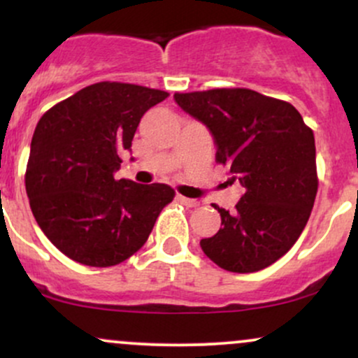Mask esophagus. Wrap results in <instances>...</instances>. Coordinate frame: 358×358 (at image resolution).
Here are the masks:
<instances>
[{
	"instance_id": "34e87169",
	"label": "esophagus",
	"mask_w": 358,
	"mask_h": 358,
	"mask_svg": "<svg viewBox=\"0 0 358 358\" xmlns=\"http://www.w3.org/2000/svg\"><path fill=\"white\" fill-rule=\"evenodd\" d=\"M178 200L185 205V207H199V205H200L199 200L187 199V196H183V195H178Z\"/></svg>"
}]
</instances>
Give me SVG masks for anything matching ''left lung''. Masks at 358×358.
Instances as JSON below:
<instances>
[{
  "label": "left lung",
  "mask_w": 358,
  "mask_h": 358,
  "mask_svg": "<svg viewBox=\"0 0 358 358\" xmlns=\"http://www.w3.org/2000/svg\"><path fill=\"white\" fill-rule=\"evenodd\" d=\"M175 101L215 139V159L245 188L222 227L200 241L210 261L231 273L276 262L301 236L316 192L315 136L289 102L244 87L176 92Z\"/></svg>",
  "instance_id": "1"
}]
</instances>
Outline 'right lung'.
Wrapping results in <instances>:
<instances>
[{"label": "right lung", "instance_id": "1", "mask_svg": "<svg viewBox=\"0 0 358 358\" xmlns=\"http://www.w3.org/2000/svg\"><path fill=\"white\" fill-rule=\"evenodd\" d=\"M168 96L136 84L97 82L40 117L24 187L36 224L72 261L92 268L126 261L175 199L165 183L114 178L143 114Z\"/></svg>", "mask_w": 358, "mask_h": 358}]
</instances>
